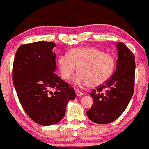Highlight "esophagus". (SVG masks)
<instances>
[{"label": "esophagus", "instance_id": "34e87169", "mask_svg": "<svg viewBox=\"0 0 149 149\" xmlns=\"http://www.w3.org/2000/svg\"><path fill=\"white\" fill-rule=\"evenodd\" d=\"M76 94H77V95L78 96V97H80V96H82L83 95V93H82L81 91H80L79 90H77L76 91Z\"/></svg>", "mask_w": 149, "mask_h": 149}]
</instances>
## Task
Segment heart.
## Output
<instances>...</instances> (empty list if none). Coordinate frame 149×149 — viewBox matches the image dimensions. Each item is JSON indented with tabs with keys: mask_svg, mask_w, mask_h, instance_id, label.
Wrapping results in <instances>:
<instances>
[{
	"mask_svg": "<svg viewBox=\"0 0 149 149\" xmlns=\"http://www.w3.org/2000/svg\"><path fill=\"white\" fill-rule=\"evenodd\" d=\"M60 76L69 80L76 72L74 83L78 86L99 87L108 81L113 74L116 60L110 54L96 48H78L68 52V55L58 58Z\"/></svg>",
	"mask_w": 149,
	"mask_h": 149,
	"instance_id": "obj_1",
	"label": "heart"
}]
</instances>
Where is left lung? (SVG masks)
<instances>
[{
  "mask_svg": "<svg viewBox=\"0 0 149 149\" xmlns=\"http://www.w3.org/2000/svg\"><path fill=\"white\" fill-rule=\"evenodd\" d=\"M116 45L118 51L116 70L104 85L90 93L93 104L87 115L97 124H107L119 118L126 109L134 90V56L122 42Z\"/></svg>",
  "mask_w": 149,
  "mask_h": 149,
  "instance_id": "obj_1",
  "label": "left lung"
}]
</instances>
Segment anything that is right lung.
<instances>
[{
    "label": "right lung",
    "mask_w": 149,
    "mask_h": 149,
    "mask_svg": "<svg viewBox=\"0 0 149 149\" xmlns=\"http://www.w3.org/2000/svg\"><path fill=\"white\" fill-rule=\"evenodd\" d=\"M55 46L48 42L21 45L13 66V82L23 109L43 126L60 122L68 102L76 97L74 89L54 73Z\"/></svg>",
    "instance_id": "add662e5"
}]
</instances>
